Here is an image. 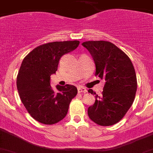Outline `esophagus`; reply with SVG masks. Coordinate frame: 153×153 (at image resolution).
Segmentation results:
<instances>
[{
    "label": "esophagus",
    "instance_id": "esophagus-1",
    "mask_svg": "<svg viewBox=\"0 0 153 153\" xmlns=\"http://www.w3.org/2000/svg\"><path fill=\"white\" fill-rule=\"evenodd\" d=\"M77 90L79 93H85L87 92V90H86L84 87H82V86H79L77 88Z\"/></svg>",
    "mask_w": 153,
    "mask_h": 153
}]
</instances>
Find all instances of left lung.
Instances as JSON below:
<instances>
[{"mask_svg": "<svg viewBox=\"0 0 153 153\" xmlns=\"http://www.w3.org/2000/svg\"><path fill=\"white\" fill-rule=\"evenodd\" d=\"M82 45L90 53L96 65L95 76L105 80L101 97L88 108V116L100 126H108L122 120L132 106L137 89L136 71L125 53L105 40L83 42Z\"/></svg>", "mask_w": 153, "mask_h": 153, "instance_id": "1", "label": "left lung"}]
</instances>
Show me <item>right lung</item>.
Segmentation results:
<instances>
[{"mask_svg": "<svg viewBox=\"0 0 153 153\" xmlns=\"http://www.w3.org/2000/svg\"><path fill=\"white\" fill-rule=\"evenodd\" d=\"M79 41H56L42 44L23 60L17 76L19 96L28 113L45 125L60 122L67 114L69 105L77 94L73 85L51 86V76L56 74L60 59L73 51Z\"/></svg>", "mask_w": 153, "mask_h": 153, "instance_id": "right-lung-1", "label": "right lung"}]
</instances>
